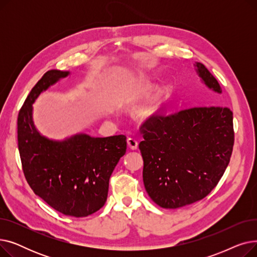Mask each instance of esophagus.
<instances>
[{"label": "esophagus", "instance_id": "34e87169", "mask_svg": "<svg viewBox=\"0 0 257 257\" xmlns=\"http://www.w3.org/2000/svg\"><path fill=\"white\" fill-rule=\"evenodd\" d=\"M127 144H128V146H129L130 149H132V150H136V149H138L139 143H138L137 139H134V138H128V140H127Z\"/></svg>", "mask_w": 257, "mask_h": 257}]
</instances>
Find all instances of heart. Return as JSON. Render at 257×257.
Instances as JSON below:
<instances>
[{
	"label": "heart",
	"mask_w": 257,
	"mask_h": 257,
	"mask_svg": "<svg viewBox=\"0 0 257 257\" xmlns=\"http://www.w3.org/2000/svg\"><path fill=\"white\" fill-rule=\"evenodd\" d=\"M152 109H153V101H149L140 106L139 112L142 115H149L152 112Z\"/></svg>",
	"instance_id": "heart-1"
}]
</instances>
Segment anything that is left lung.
<instances>
[{
  "label": "left lung",
  "instance_id": "8db88e82",
  "mask_svg": "<svg viewBox=\"0 0 257 257\" xmlns=\"http://www.w3.org/2000/svg\"><path fill=\"white\" fill-rule=\"evenodd\" d=\"M196 72L209 89L222 88L204 64ZM143 180L150 198L163 208H179L206 197L230 161L233 116L227 107H193L171 115H153L141 127Z\"/></svg>",
  "mask_w": 257,
  "mask_h": 257
}]
</instances>
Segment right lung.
<instances>
[{
    "label": "right lung",
    "instance_id": "1",
    "mask_svg": "<svg viewBox=\"0 0 257 257\" xmlns=\"http://www.w3.org/2000/svg\"><path fill=\"white\" fill-rule=\"evenodd\" d=\"M70 72H47L27 97L18 117L24 175L34 194L55 210L76 218L98 211L107 200L109 178L127 149L125 136L92 138L78 133L50 140L36 129L33 103Z\"/></svg>",
    "mask_w": 257,
    "mask_h": 257
}]
</instances>
